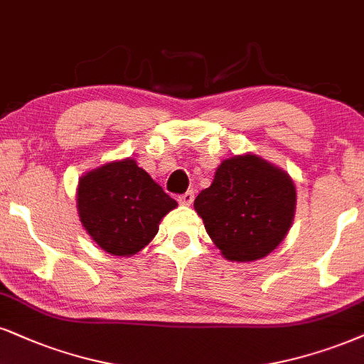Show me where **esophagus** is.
Instances as JSON below:
<instances>
[{"label":"esophagus","instance_id":"1","mask_svg":"<svg viewBox=\"0 0 364 364\" xmlns=\"http://www.w3.org/2000/svg\"><path fill=\"white\" fill-rule=\"evenodd\" d=\"M194 191H187L186 194H182V196H178V203L181 204H183V205H189V204H192L194 203Z\"/></svg>","mask_w":364,"mask_h":364}]
</instances>
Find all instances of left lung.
<instances>
[{
  "instance_id": "8db88e82",
  "label": "left lung",
  "mask_w": 364,
  "mask_h": 364,
  "mask_svg": "<svg viewBox=\"0 0 364 364\" xmlns=\"http://www.w3.org/2000/svg\"><path fill=\"white\" fill-rule=\"evenodd\" d=\"M294 181L257 155L224 160L210 187L194 200L205 231L231 262H255L272 253L295 214Z\"/></svg>"
}]
</instances>
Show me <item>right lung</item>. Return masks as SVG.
Masks as SVG:
<instances>
[{"instance_id": "add662e5", "label": "right lung", "mask_w": 364, "mask_h": 364, "mask_svg": "<svg viewBox=\"0 0 364 364\" xmlns=\"http://www.w3.org/2000/svg\"><path fill=\"white\" fill-rule=\"evenodd\" d=\"M177 203L132 159L82 175L77 210L89 236L107 253L129 257L154 240Z\"/></svg>"}]
</instances>
